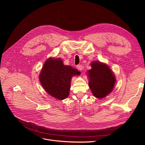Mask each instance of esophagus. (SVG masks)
<instances>
[{"label": "esophagus", "mask_w": 145, "mask_h": 145, "mask_svg": "<svg viewBox=\"0 0 145 145\" xmlns=\"http://www.w3.org/2000/svg\"><path fill=\"white\" fill-rule=\"evenodd\" d=\"M77 69H78L79 71H82V69H83V66H82V65H78L77 66Z\"/></svg>", "instance_id": "34e87169"}]
</instances>
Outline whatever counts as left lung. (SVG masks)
<instances>
[{"label": "left lung", "mask_w": 145, "mask_h": 145, "mask_svg": "<svg viewBox=\"0 0 145 145\" xmlns=\"http://www.w3.org/2000/svg\"><path fill=\"white\" fill-rule=\"evenodd\" d=\"M92 69L88 71L89 86L93 96L102 99L109 95L113 89L116 82L115 75L108 66L100 62H93Z\"/></svg>", "instance_id": "obj_1"}]
</instances>
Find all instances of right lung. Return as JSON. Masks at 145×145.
<instances>
[{
  "mask_svg": "<svg viewBox=\"0 0 145 145\" xmlns=\"http://www.w3.org/2000/svg\"><path fill=\"white\" fill-rule=\"evenodd\" d=\"M80 74L76 69L65 66L60 58L49 57L39 74L42 86L48 94L59 100L68 97L73 76Z\"/></svg>",
  "mask_w": 145,
  "mask_h": 145,
  "instance_id": "right-lung-1",
  "label": "right lung"
}]
</instances>
